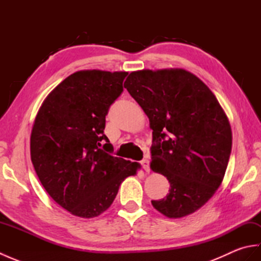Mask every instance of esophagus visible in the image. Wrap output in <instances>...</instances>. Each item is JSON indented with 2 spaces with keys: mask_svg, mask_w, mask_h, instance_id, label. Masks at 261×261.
<instances>
[{
  "mask_svg": "<svg viewBox=\"0 0 261 261\" xmlns=\"http://www.w3.org/2000/svg\"><path fill=\"white\" fill-rule=\"evenodd\" d=\"M141 165H142L143 169H145V170L147 171V173H149V171H150V168H149V160H148L147 158L141 160Z\"/></svg>",
  "mask_w": 261,
  "mask_h": 261,
  "instance_id": "34e87169",
  "label": "esophagus"
}]
</instances>
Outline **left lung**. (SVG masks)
<instances>
[{
	"instance_id": "1",
	"label": "left lung",
	"mask_w": 261,
	"mask_h": 261,
	"mask_svg": "<svg viewBox=\"0 0 261 261\" xmlns=\"http://www.w3.org/2000/svg\"><path fill=\"white\" fill-rule=\"evenodd\" d=\"M149 118L150 168L167 177V196L151 201L158 212L180 219L201 208L222 184L232 131L212 91L181 68L132 71L124 82Z\"/></svg>"
}]
</instances>
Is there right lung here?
Segmentation results:
<instances>
[{
	"mask_svg": "<svg viewBox=\"0 0 261 261\" xmlns=\"http://www.w3.org/2000/svg\"><path fill=\"white\" fill-rule=\"evenodd\" d=\"M126 75L76 71L48 94L33 122L30 154L38 178L55 202L79 218L105 212L121 182L141 167L111 156L112 145L104 135L105 115L123 91Z\"/></svg>",
	"mask_w": 261,
	"mask_h": 261,
	"instance_id": "add662e5",
	"label": "right lung"
}]
</instances>
